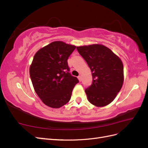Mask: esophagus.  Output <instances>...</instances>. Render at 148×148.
<instances>
[{"mask_svg":"<svg viewBox=\"0 0 148 148\" xmlns=\"http://www.w3.org/2000/svg\"><path fill=\"white\" fill-rule=\"evenodd\" d=\"M78 79H79V82H81L82 81V77H81V76H78Z\"/></svg>","mask_w":148,"mask_h":148,"instance_id":"obj_1","label":"esophagus"}]
</instances>
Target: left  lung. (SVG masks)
Wrapping results in <instances>:
<instances>
[{"label": "left lung", "instance_id": "8db88e82", "mask_svg": "<svg viewBox=\"0 0 148 148\" xmlns=\"http://www.w3.org/2000/svg\"><path fill=\"white\" fill-rule=\"evenodd\" d=\"M91 69L92 83L85 89L89 102L97 107L109 104L123 83V65L120 58L102 44L77 47Z\"/></svg>", "mask_w": 148, "mask_h": 148}]
</instances>
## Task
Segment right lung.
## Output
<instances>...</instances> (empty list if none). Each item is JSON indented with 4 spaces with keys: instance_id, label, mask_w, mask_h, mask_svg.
<instances>
[{
    "instance_id": "1",
    "label": "right lung",
    "mask_w": 148,
    "mask_h": 148,
    "mask_svg": "<svg viewBox=\"0 0 148 148\" xmlns=\"http://www.w3.org/2000/svg\"><path fill=\"white\" fill-rule=\"evenodd\" d=\"M76 46L54 41L35 53L29 68L35 92L46 106L60 108L68 102L79 81L71 76L68 60Z\"/></svg>"
}]
</instances>
